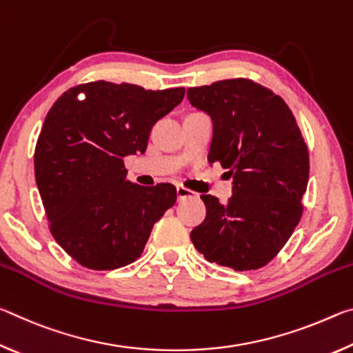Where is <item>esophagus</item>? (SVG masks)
Listing matches in <instances>:
<instances>
[{
  "label": "esophagus",
  "instance_id": "34e87169",
  "mask_svg": "<svg viewBox=\"0 0 353 353\" xmlns=\"http://www.w3.org/2000/svg\"><path fill=\"white\" fill-rule=\"evenodd\" d=\"M176 193H177L179 201H183V199H188V198H196V193H193V191L188 190V188L181 187V185H179V187L176 188Z\"/></svg>",
  "mask_w": 353,
  "mask_h": 353
}]
</instances>
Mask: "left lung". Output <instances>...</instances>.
<instances>
[{
  "instance_id": "left-lung-1",
  "label": "left lung",
  "mask_w": 353,
  "mask_h": 353,
  "mask_svg": "<svg viewBox=\"0 0 353 353\" xmlns=\"http://www.w3.org/2000/svg\"><path fill=\"white\" fill-rule=\"evenodd\" d=\"M187 97L213 123L208 162H219L234 177L227 204L201 196L207 216L191 230V241L208 261L259 270L302 216L310 160L296 118L282 98L248 79L193 87Z\"/></svg>"
}]
</instances>
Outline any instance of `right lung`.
<instances>
[{"label":"right lung","mask_w":353,"mask_h":353,"mask_svg":"<svg viewBox=\"0 0 353 353\" xmlns=\"http://www.w3.org/2000/svg\"><path fill=\"white\" fill-rule=\"evenodd\" d=\"M183 97L182 87L152 92L97 81L70 88L48 112L34 154L35 182L52 236L82 266L130 265L176 204L171 183L128 181L124 157L146 151L154 124Z\"/></svg>","instance_id":"add662e5"}]
</instances>
